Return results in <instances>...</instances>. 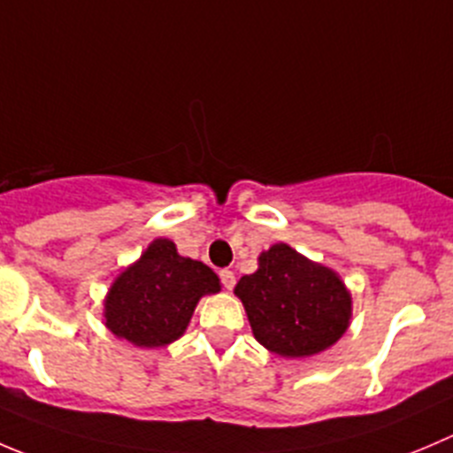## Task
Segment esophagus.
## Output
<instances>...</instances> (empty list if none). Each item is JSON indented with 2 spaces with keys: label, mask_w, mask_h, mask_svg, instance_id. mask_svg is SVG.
Instances as JSON below:
<instances>
[{
  "label": "esophagus",
  "mask_w": 453,
  "mask_h": 453,
  "mask_svg": "<svg viewBox=\"0 0 453 453\" xmlns=\"http://www.w3.org/2000/svg\"><path fill=\"white\" fill-rule=\"evenodd\" d=\"M219 276H221V283H223V288L226 289H232L234 288V272L232 270H221L219 272Z\"/></svg>",
  "instance_id": "34e87169"
}]
</instances>
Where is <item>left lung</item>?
<instances>
[{
	"label": "left lung",
	"mask_w": 453,
	"mask_h": 453,
	"mask_svg": "<svg viewBox=\"0 0 453 453\" xmlns=\"http://www.w3.org/2000/svg\"><path fill=\"white\" fill-rule=\"evenodd\" d=\"M234 294L254 338L285 358L314 357L332 348L352 319V294L341 276L288 243L261 252L258 270L241 276Z\"/></svg>",
	"instance_id": "obj_1"
}]
</instances>
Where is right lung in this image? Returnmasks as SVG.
I'll list each match as a JSON object with an SVG mask.
<instances>
[{
	"label": "right lung",
	"instance_id": "add662e5",
	"mask_svg": "<svg viewBox=\"0 0 453 453\" xmlns=\"http://www.w3.org/2000/svg\"><path fill=\"white\" fill-rule=\"evenodd\" d=\"M217 292L219 276L205 263L181 257L170 239H155L110 285L105 327L137 348H161L183 336L199 298Z\"/></svg>",
	"mask_w": 453,
	"mask_h": 453
}]
</instances>
